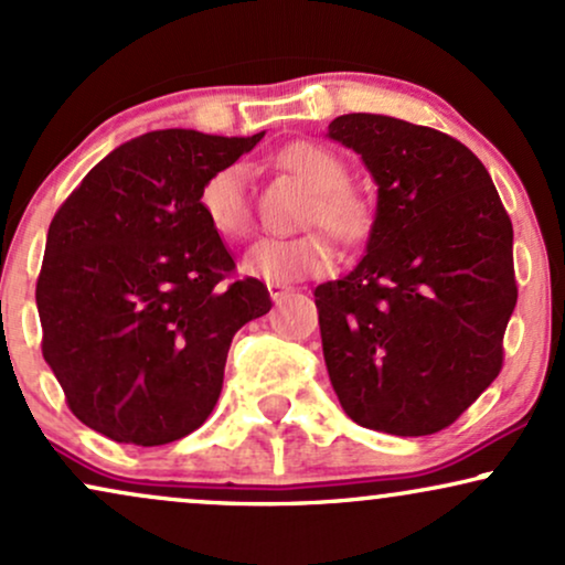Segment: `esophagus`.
I'll return each mask as SVG.
<instances>
[{
    "label": "esophagus",
    "instance_id": "obj_1",
    "mask_svg": "<svg viewBox=\"0 0 565 565\" xmlns=\"http://www.w3.org/2000/svg\"><path fill=\"white\" fill-rule=\"evenodd\" d=\"M267 288H269V296H271V301H275V303L282 301L285 296L294 294V288H290V285H282V282H269Z\"/></svg>",
    "mask_w": 565,
    "mask_h": 565
}]
</instances>
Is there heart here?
Masks as SVG:
<instances>
[{
    "label": "heart",
    "instance_id": "1",
    "mask_svg": "<svg viewBox=\"0 0 565 565\" xmlns=\"http://www.w3.org/2000/svg\"><path fill=\"white\" fill-rule=\"evenodd\" d=\"M277 164L309 188L311 196L301 214V227H324L345 246H359L374 230V209L356 188L348 185V170L335 151L311 141L288 143ZM199 206L222 238H246L250 230V199L243 164H225L204 180ZM243 271L264 282H298L327 275L335 267V248L319 230L296 238H264L243 256Z\"/></svg>",
    "mask_w": 565,
    "mask_h": 565
}]
</instances>
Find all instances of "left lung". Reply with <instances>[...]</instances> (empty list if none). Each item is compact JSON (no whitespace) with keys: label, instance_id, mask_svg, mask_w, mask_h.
I'll list each match as a JSON object with an SVG mask.
<instances>
[{"label":"left lung","instance_id":"1","mask_svg":"<svg viewBox=\"0 0 565 565\" xmlns=\"http://www.w3.org/2000/svg\"><path fill=\"white\" fill-rule=\"evenodd\" d=\"M327 136L377 183L364 259L315 290L330 382L361 427L435 435L503 366L519 298L511 217L484 164L448 134L359 113Z\"/></svg>","mask_w":565,"mask_h":565}]
</instances>
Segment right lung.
I'll return each mask as SVG.
<instances>
[{"label": "right lung", "mask_w": 565, "mask_h": 565, "mask_svg": "<svg viewBox=\"0 0 565 565\" xmlns=\"http://www.w3.org/2000/svg\"><path fill=\"white\" fill-rule=\"evenodd\" d=\"M248 138L154 130L117 146L57 209L36 282L41 353L70 411L115 443L167 445L206 422L233 335L269 311L199 206Z\"/></svg>", "instance_id": "1"}]
</instances>
